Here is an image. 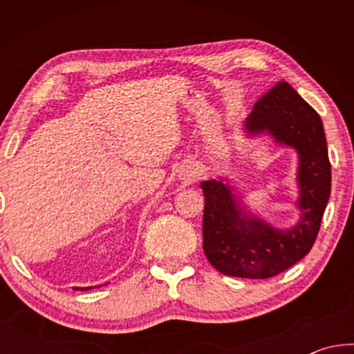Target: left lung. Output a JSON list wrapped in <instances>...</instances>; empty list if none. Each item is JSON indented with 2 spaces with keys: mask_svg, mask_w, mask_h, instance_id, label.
Instances as JSON below:
<instances>
[{
  "mask_svg": "<svg viewBox=\"0 0 354 354\" xmlns=\"http://www.w3.org/2000/svg\"><path fill=\"white\" fill-rule=\"evenodd\" d=\"M247 133L270 134L298 153L299 220L278 230L248 214L221 179L203 181V250L227 277H277L306 256L317 239L331 192V164L319 113L284 81L272 87L245 120Z\"/></svg>",
  "mask_w": 354,
  "mask_h": 354,
  "instance_id": "1",
  "label": "left lung"
}]
</instances>
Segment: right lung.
I'll return each instance as SVG.
<instances>
[{"label": "right lung", "mask_w": 354, "mask_h": 354, "mask_svg": "<svg viewBox=\"0 0 354 354\" xmlns=\"http://www.w3.org/2000/svg\"><path fill=\"white\" fill-rule=\"evenodd\" d=\"M75 289L77 290V287H75ZM88 289H93V287H81V290H88Z\"/></svg>", "instance_id": "add662e5"}]
</instances>
